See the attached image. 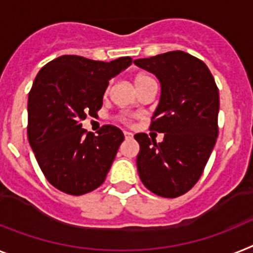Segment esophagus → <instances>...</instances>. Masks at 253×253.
<instances>
[{"label": "esophagus", "mask_w": 253, "mask_h": 253, "mask_svg": "<svg viewBox=\"0 0 253 253\" xmlns=\"http://www.w3.org/2000/svg\"><path fill=\"white\" fill-rule=\"evenodd\" d=\"M123 133H125V137H126V139H132L133 135L131 132H128V131H125Z\"/></svg>", "instance_id": "1"}]
</instances>
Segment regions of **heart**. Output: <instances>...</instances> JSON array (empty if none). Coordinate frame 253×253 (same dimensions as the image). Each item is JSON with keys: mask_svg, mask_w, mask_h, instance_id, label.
Returning <instances> with one entry per match:
<instances>
[{"mask_svg": "<svg viewBox=\"0 0 253 253\" xmlns=\"http://www.w3.org/2000/svg\"><path fill=\"white\" fill-rule=\"evenodd\" d=\"M152 78L149 77V76H145V74H139V76H136L135 77V86L139 87L140 84H145V82H148V81H150Z\"/></svg>", "mask_w": 253, "mask_h": 253, "instance_id": "b5f03b06", "label": "heart"}]
</instances>
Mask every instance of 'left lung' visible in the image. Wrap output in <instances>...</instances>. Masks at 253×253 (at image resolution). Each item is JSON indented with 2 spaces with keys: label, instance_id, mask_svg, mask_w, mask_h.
<instances>
[{
  "label": "left lung",
  "instance_id": "left-lung-1",
  "mask_svg": "<svg viewBox=\"0 0 253 253\" xmlns=\"http://www.w3.org/2000/svg\"><path fill=\"white\" fill-rule=\"evenodd\" d=\"M137 67L156 74L161 99L150 130L162 143L136 133L139 176L150 192L165 198L185 194L202 176L218 135V88L207 65L184 51L137 59Z\"/></svg>",
  "mask_w": 253,
  "mask_h": 253
}]
</instances>
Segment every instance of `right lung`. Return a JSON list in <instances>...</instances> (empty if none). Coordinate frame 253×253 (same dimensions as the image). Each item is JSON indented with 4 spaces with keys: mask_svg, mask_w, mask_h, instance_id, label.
Masks as SVG:
<instances>
[{
    "mask_svg": "<svg viewBox=\"0 0 253 253\" xmlns=\"http://www.w3.org/2000/svg\"><path fill=\"white\" fill-rule=\"evenodd\" d=\"M131 63L130 56L107 63L63 55L38 72L28 96V140L44 177L60 192L86 194L107 177L123 132L105 125L95 136L81 121L96 114L110 78Z\"/></svg>",
    "mask_w": 253,
    "mask_h": 253,
    "instance_id": "right-lung-1",
    "label": "right lung"
}]
</instances>
